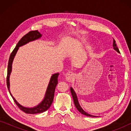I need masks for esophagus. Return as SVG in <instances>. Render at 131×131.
<instances>
[{
    "mask_svg": "<svg viewBox=\"0 0 131 131\" xmlns=\"http://www.w3.org/2000/svg\"><path fill=\"white\" fill-rule=\"evenodd\" d=\"M74 78V73L71 71H69L66 74V79L67 82H71Z\"/></svg>",
    "mask_w": 131,
    "mask_h": 131,
    "instance_id": "1",
    "label": "esophagus"
}]
</instances>
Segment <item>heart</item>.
<instances>
[{"label":"heart","mask_w":131,"mask_h":131,"mask_svg":"<svg viewBox=\"0 0 131 131\" xmlns=\"http://www.w3.org/2000/svg\"><path fill=\"white\" fill-rule=\"evenodd\" d=\"M78 46H79V47H82L84 45V44L85 43V41L84 40H80L79 42L78 43Z\"/></svg>","instance_id":"obj_1"}]
</instances>
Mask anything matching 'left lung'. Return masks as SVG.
Returning <instances> with one entry per match:
<instances>
[{
  "label": "left lung",
  "mask_w": 131,
  "mask_h": 131,
  "mask_svg": "<svg viewBox=\"0 0 131 131\" xmlns=\"http://www.w3.org/2000/svg\"><path fill=\"white\" fill-rule=\"evenodd\" d=\"M113 49L115 50L116 51H117L118 53H120L119 50V49H118V48L117 47V46H116V41L114 40V39H113ZM70 91H71V95H72L73 99V101H74V105H75V106H76V108L78 109V110L79 111V112L80 113H81L82 114H84V115H85V116H90V117H96V116H94V115H92V114L88 113L86 112L82 108V107L80 106L79 103L78 96H77L76 93L74 91V89H73L72 87L70 88Z\"/></svg>",
  "instance_id": "1"
}]
</instances>
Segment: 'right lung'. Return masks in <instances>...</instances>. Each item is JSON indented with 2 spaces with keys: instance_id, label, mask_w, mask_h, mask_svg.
<instances>
[{
  "instance_id": "1",
  "label": "right lung",
  "mask_w": 131,
  "mask_h": 131,
  "mask_svg": "<svg viewBox=\"0 0 131 131\" xmlns=\"http://www.w3.org/2000/svg\"><path fill=\"white\" fill-rule=\"evenodd\" d=\"M42 36V34H40L38 30H36V31H30L29 33L24 36L22 38L20 39L17 45H16L15 49L12 51L11 54L10 55L9 60L8 62V73H7V79H6V83H7V87H8V91L9 92V94L13 98L14 101H15L16 104L18 105V107L20 108L23 112L27 114H37L40 113L45 112L51 106L52 103L53 102V96H54L55 89L56 88L57 84H58V77L60 73H57L53 74L51 77L50 79L49 84H48L47 89H46L45 96L42 101L39 103L37 105L33 107H24L23 105H21L15 98L12 96L10 91V75L12 72V63H13L14 59L15 58L16 53H17L18 50L19 49V48L21 46H23L25 45L28 43L29 42H33V41L38 40L40 39Z\"/></svg>"
}]
</instances>
